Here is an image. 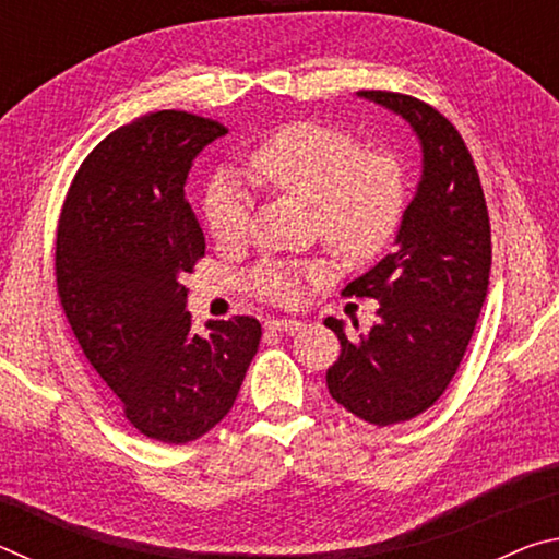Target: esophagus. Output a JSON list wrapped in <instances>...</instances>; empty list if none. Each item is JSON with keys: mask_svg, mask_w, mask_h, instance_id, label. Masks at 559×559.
<instances>
[{"mask_svg": "<svg viewBox=\"0 0 559 559\" xmlns=\"http://www.w3.org/2000/svg\"><path fill=\"white\" fill-rule=\"evenodd\" d=\"M269 330H281V333H298L302 328V320L296 318H273L266 323Z\"/></svg>", "mask_w": 559, "mask_h": 559, "instance_id": "obj_1", "label": "esophagus"}]
</instances>
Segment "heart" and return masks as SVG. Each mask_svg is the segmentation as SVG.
<instances>
[{"label":"heart","instance_id":"1","mask_svg":"<svg viewBox=\"0 0 559 559\" xmlns=\"http://www.w3.org/2000/svg\"><path fill=\"white\" fill-rule=\"evenodd\" d=\"M257 182L310 206L318 236L349 261L384 251L404 214V175L390 153L362 150L349 132L302 120L271 132L249 157ZM206 226L216 241H239L249 229V200L219 185L204 200ZM257 296L281 306L300 300V273L263 263L251 273Z\"/></svg>","mask_w":559,"mask_h":559}]
</instances>
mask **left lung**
<instances>
[{
    "mask_svg": "<svg viewBox=\"0 0 559 559\" xmlns=\"http://www.w3.org/2000/svg\"><path fill=\"white\" fill-rule=\"evenodd\" d=\"M409 122L421 145V179L404 210L396 249L345 293L380 300L367 333L340 340L325 374L337 404L359 419L390 427L409 421L447 392L456 374L490 276V222L484 187L459 130L437 108L390 91H359ZM355 330H359L355 320Z\"/></svg>",
    "mask_w": 559,
    "mask_h": 559,
    "instance_id": "1",
    "label": "left lung"
}]
</instances>
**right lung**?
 Listing matches in <instances>:
<instances>
[{
  "instance_id": "right-lung-1",
  "label": "right lung",
  "mask_w": 559,
  "mask_h": 559,
  "mask_svg": "<svg viewBox=\"0 0 559 559\" xmlns=\"http://www.w3.org/2000/svg\"><path fill=\"white\" fill-rule=\"evenodd\" d=\"M226 132L185 110L110 132L75 173L56 231V288L83 355L132 427L163 443L200 439L229 414L261 340L251 316L194 333L179 283L204 257L187 175Z\"/></svg>"
}]
</instances>
